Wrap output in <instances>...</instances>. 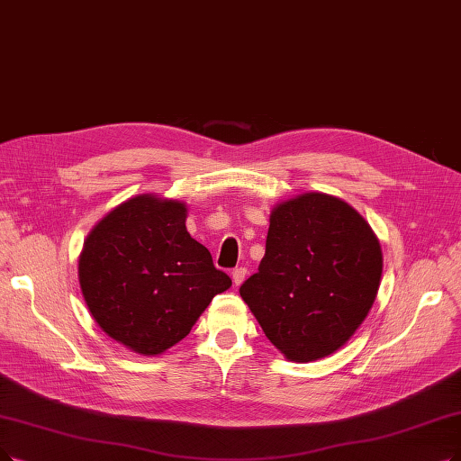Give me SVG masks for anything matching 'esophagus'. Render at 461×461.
I'll return each mask as SVG.
<instances>
[{
	"label": "esophagus",
	"mask_w": 461,
	"mask_h": 461,
	"mask_svg": "<svg viewBox=\"0 0 461 461\" xmlns=\"http://www.w3.org/2000/svg\"><path fill=\"white\" fill-rule=\"evenodd\" d=\"M246 276H248V270L244 267L234 268L232 270V282H234V285H240L246 280Z\"/></svg>",
	"instance_id": "34e87169"
}]
</instances>
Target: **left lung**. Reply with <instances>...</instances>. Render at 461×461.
I'll list each match as a JSON object with an SVG mask.
<instances>
[{"instance_id":"obj_1","label":"left lung","mask_w":461,"mask_h":461,"mask_svg":"<svg viewBox=\"0 0 461 461\" xmlns=\"http://www.w3.org/2000/svg\"><path fill=\"white\" fill-rule=\"evenodd\" d=\"M382 251L344 200L306 193L276 206L267 251L240 294L280 352L299 363L330 356L376 299Z\"/></svg>"}]
</instances>
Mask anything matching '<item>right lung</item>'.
<instances>
[{
    "mask_svg": "<svg viewBox=\"0 0 461 461\" xmlns=\"http://www.w3.org/2000/svg\"><path fill=\"white\" fill-rule=\"evenodd\" d=\"M177 200L140 194L88 234L79 284L92 318L117 342L157 356L191 333L232 282L185 227Z\"/></svg>",
    "mask_w": 461,
    "mask_h": 461,
    "instance_id": "obj_1",
    "label": "right lung"
}]
</instances>
